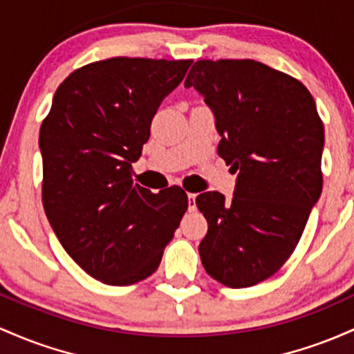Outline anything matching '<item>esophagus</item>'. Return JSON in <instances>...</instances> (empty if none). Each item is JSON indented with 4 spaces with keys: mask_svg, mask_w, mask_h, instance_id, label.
<instances>
[{
    "mask_svg": "<svg viewBox=\"0 0 354 354\" xmlns=\"http://www.w3.org/2000/svg\"><path fill=\"white\" fill-rule=\"evenodd\" d=\"M197 194H187V202H189V210H196L197 204H196Z\"/></svg>",
    "mask_w": 354,
    "mask_h": 354,
    "instance_id": "34e87169",
    "label": "esophagus"
}]
</instances>
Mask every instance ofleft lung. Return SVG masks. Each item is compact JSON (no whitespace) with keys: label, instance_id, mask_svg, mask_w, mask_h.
I'll return each mask as SVG.
<instances>
[{"label":"left lung","instance_id":"1","mask_svg":"<svg viewBox=\"0 0 354 354\" xmlns=\"http://www.w3.org/2000/svg\"><path fill=\"white\" fill-rule=\"evenodd\" d=\"M184 85L212 110L217 153L237 172L230 201L216 190L196 198L209 224L202 266L249 288L289 259L319 201L323 122L303 83L254 59H198Z\"/></svg>","mask_w":354,"mask_h":354}]
</instances>
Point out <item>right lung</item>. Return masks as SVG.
I'll return each mask as SVG.
<instances>
[{
	"instance_id": "1",
	"label": "right lung",
	"mask_w": 354,
	"mask_h": 354,
	"mask_svg": "<svg viewBox=\"0 0 354 354\" xmlns=\"http://www.w3.org/2000/svg\"><path fill=\"white\" fill-rule=\"evenodd\" d=\"M192 59L110 58L75 70L39 129L43 207L63 249L86 274L129 286L157 271L187 210L177 185L133 184L150 124Z\"/></svg>"
}]
</instances>
